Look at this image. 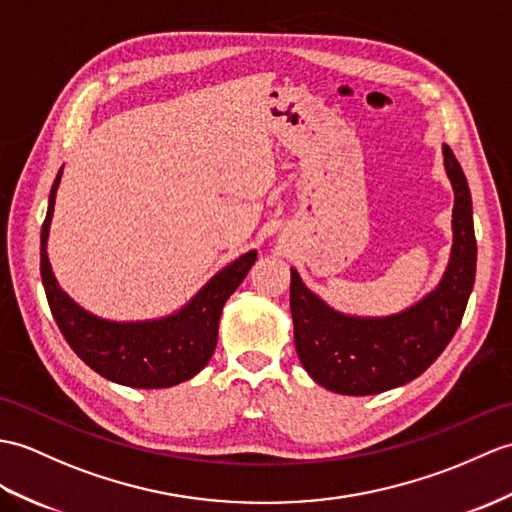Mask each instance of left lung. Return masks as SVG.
Here are the masks:
<instances>
[{
	"label": "left lung",
	"instance_id": "1",
	"mask_svg": "<svg viewBox=\"0 0 512 512\" xmlns=\"http://www.w3.org/2000/svg\"><path fill=\"white\" fill-rule=\"evenodd\" d=\"M445 172L454 187V244L436 290L408 310L382 318L336 312L305 288L292 268L290 310L294 347L316 384L340 395H377L419 377L460 327L475 281L471 192L465 172L449 146H443Z\"/></svg>",
	"mask_w": 512,
	"mask_h": 512
}]
</instances>
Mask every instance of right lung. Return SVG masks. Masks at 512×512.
<instances>
[{
	"label": "right lung",
	"instance_id": "add662e5",
	"mask_svg": "<svg viewBox=\"0 0 512 512\" xmlns=\"http://www.w3.org/2000/svg\"><path fill=\"white\" fill-rule=\"evenodd\" d=\"M61 176L63 170L54 178L41 227V279L52 316L67 344L95 373L122 386L170 388L192 379L216 351L222 307L255 264L257 251H248L222 268L192 301L170 316L137 323L98 318L61 290L47 259V235Z\"/></svg>",
	"mask_w": 512,
	"mask_h": 512
}]
</instances>
